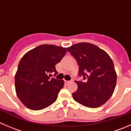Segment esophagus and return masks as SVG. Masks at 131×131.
<instances>
[{
  "label": "esophagus",
  "instance_id": "34e87169",
  "mask_svg": "<svg viewBox=\"0 0 131 131\" xmlns=\"http://www.w3.org/2000/svg\"><path fill=\"white\" fill-rule=\"evenodd\" d=\"M70 81H64V83H65V84H68V83H70Z\"/></svg>",
  "mask_w": 131,
  "mask_h": 131
}]
</instances>
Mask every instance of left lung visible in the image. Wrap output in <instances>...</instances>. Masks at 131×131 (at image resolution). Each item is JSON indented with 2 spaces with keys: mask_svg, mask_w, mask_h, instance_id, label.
I'll list each match as a JSON object with an SVG mask.
<instances>
[{
  "mask_svg": "<svg viewBox=\"0 0 131 131\" xmlns=\"http://www.w3.org/2000/svg\"><path fill=\"white\" fill-rule=\"evenodd\" d=\"M79 66V75L85 82L75 81L78 86L72 93L81 105L96 108L104 104L112 96L117 80L113 62L109 54L96 45L86 42L67 48Z\"/></svg>",
  "mask_w": 131,
  "mask_h": 131,
  "instance_id": "obj_1",
  "label": "left lung"
}]
</instances>
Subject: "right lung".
<instances>
[{
	"label": "right lung",
	"instance_id": "add662e5",
	"mask_svg": "<svg viewBox=\"0 0 131 131\" xmlns=\"http://www.w3.org/2000/svg\"><path fill=\"white\" fill-rule=\"evenodd\" d=\"M66 52L67 48L44 44L30 50L21 58L15 73V84L16 95L25 107L41 110L56 101L64 82L50 79L48 74L58 73L56 65Z\"/></svg>",
	"mask_w": 131,
	"mask_h": 131
}]
</instances>
